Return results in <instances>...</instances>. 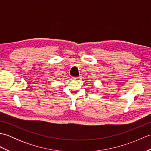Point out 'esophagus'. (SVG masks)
Instances as JSON below:
<instances>
[{
	"mask_svg": "<svg viewBox=\"0 0 151 151\" xmlns=\"http://www.w3.org/2000/svg\"><path fill=\"white\" fill-rule=\"evenodd\" d=\"M72 80H73V81H78V78H75V77H73V78H72Z\"/></svg>",
	"mask_w": 151,
	"mask_h": 151,
	"instance_id": "34e87169",
	"label": "esophagus"
}]
</instances>
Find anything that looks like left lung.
<instances>
[{"instance_id": "8db88e82", "label": "left lung", "mask_w": 151, "mask_h": 151, "mask_svg": "<svg viewBox=\"0 0 151 151\" xmlns=\"http://www.w3.org/2000/svg\"><path fill=\"white\" fill-rule=\"evenodd\" d=\"M97 91H98V90H97Z\"/></svg>"}]
</instances>
